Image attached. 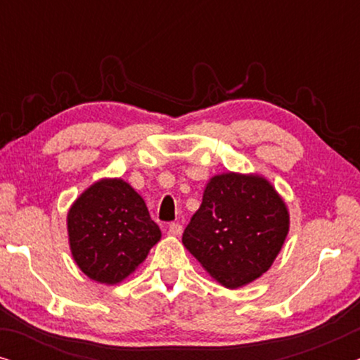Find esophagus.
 <instances>
[{
    "label": "esophagus",
    "instance_id": "1",
    "mask_svg": "<svg viewBox=\"0 0 360 360\" xmlns=\"http://www.w3.org/2000/svg\"><path fill=\"white\" fill-rule=\"evenodd\" d=\"M181 231H184V226H181L179 221H175V223H172L169 226V234H172V236H179V234H181Z\"/></svg>",
    "mask_w": 360,
    "mask_h": 360
}]
</instances>
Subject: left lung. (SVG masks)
I'll return each instance as SVG.
<instances>
[{
    "label": "left lung",
    "instance_id": "obj_1",
    "mask_svg": "<svg viewBox=\"0 0 360 360\" xmlns=\"http://www.w3.org/2000/svg\"><path fill=\"white\" fill-rule=\"evenodd\" d=\"M288 211L274 186L259 175L223 174L206 185L191 216L184 245L228 288L267 272L288 234Z\"/></svg>",
    "mask_w": 360,
    "mask_h": 360
}]
</instances>
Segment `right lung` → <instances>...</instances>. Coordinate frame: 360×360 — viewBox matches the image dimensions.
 Masks as SVG:
<instances>
[{
	"instance_id": "1",
	"label": "right lung",
	"mask_w": 360,
	"mask_h": 360,
	"mask_svg": "<svg viewBox=\"0 0 360 360\" xmlns=\"http://www.w3.org/2000/svg\"><path fill=\"white\" fill-rule=\"evenodd\" d=\"M67 224L77 265L100 283L126 278L160 239L144 200L117 179L96 181L82 193L68 211Z\"/></svg>"
}]
</instances>
